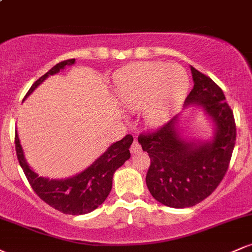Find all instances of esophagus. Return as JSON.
I'll return each instance as SVG.
<instances>
[{
  "mask_svg": "<svg viewBox=\"0 0 252 252\" xmlns=\"http://www.w3.org/2000/svg\"><path fill=\"white\" fill-rule=\"evenodd\" d=\"M140 152H141L140 143L135 140L134 142H132L131 147H130V153H131V154H137V153H140Z\"/></svg>",
  "mask_w": 252,
  "mask_h": 252,
  "instance_id": "obj_1",
  "label": "esophagus"
}]
</instances>
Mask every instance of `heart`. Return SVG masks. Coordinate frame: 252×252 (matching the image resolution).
Here are the masks:
<instances>
[{"label":"heart","mask_w":252,"mask_h":252,"mask_svg":"<svg viewBox=\"0 0 252 252\" xmlns=\"http://www.w3.org/2000/svg\"><path fill=\"white\" fill-rule=\"evenodd\" d=\"M117 94L124 106L142 109L153 126H162L184 100L189 90V76L178 63H137L116 77Z\"/></svg>","instance_id":"heart-1"}]
</instances>
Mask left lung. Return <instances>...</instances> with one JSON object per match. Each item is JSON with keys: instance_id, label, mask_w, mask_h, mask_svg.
<instances>
[{"instance_id": "obj_1", "label": "left lung", "mask_w": 252, "mask_h": 252, "mask_svg": "<svg viewBox=\"0 0 252 252\" xmlns=\"http://www.w3.org/2000/svg\"><path fill=\"white\" fill-rule=\"evenodd\" d=\"M192 91L184 108L200 106L212 123V136L194 140L182 135L176 115L158 131L138 136L150 166L147 187L155 200L174 209L194 206L217 189L226 173L236 142L233 112L224 92L210 77L190 66Z\"/></svg>"}]
</instances>
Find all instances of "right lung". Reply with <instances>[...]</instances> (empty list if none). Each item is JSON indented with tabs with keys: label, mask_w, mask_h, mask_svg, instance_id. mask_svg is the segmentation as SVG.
<instances>
[{
	"label": "right lung",
	"mask_w": 252,
	"mask_h": 252,
	"mask_svg": "<svg viewBox=\"0 0 252 252\" xmlns=\"http://www.w3.org/2000/svg\"><path fill=\"white\" fill-rule=\"evenodd\" d=\"M76 59H68L57 63L47 73L40 77L32 85L24 100L33 94L40 84H42L50 76L59 73L66 66H72ZM131 135L124 136L121 141L112 143L99 158H97L88 168L76 175L66 179H50L40 176L30 166L25 158L24 149L20 143L19 134L15 130V149L20 166L31 184L34 192L46 204L65 215H86L99 207L108 198L112 189V178L115 172L123 166L130 158L129 148L131 146Z\"/></svg>",
	"instance_id": "1"
}]
</instances>
